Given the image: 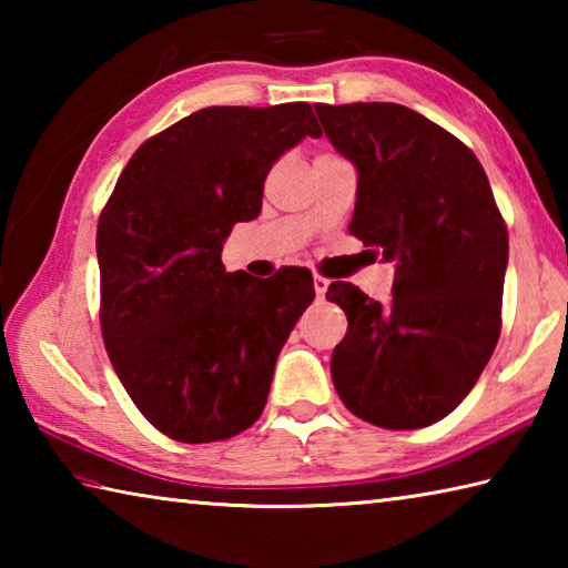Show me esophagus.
Returning <instances> with one entry per match:
<instances>
[{
	"mask_svg": "<svg viewBox=\"0 0 568 568\" xmlns=\"http://www.w3.org/2000/svg\"><path fill=\"white\" fill-rule=\"evenodd\" d=\"M313 287H315V297H321L325 295V291H328V277H323V275H313Z\"/></svg>",
	"mask_w": 568,
	"mask_h": 568,
	"instance_id": "34e87169",
	"label": "esophagus"
}]
</instances>
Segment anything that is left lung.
<instances>
[{"instance_id": "8db88e82", "label": "left lung", "mask_w": 568, "mask_h": 568, "mask_svg": "<svg viewBox=\"0 0 568 568\" xmlns=\"http://www.w3.org/2000/svg\"><path fill=\"white\" fill-rule=\"evenodd\" d=\"M315 112L358 170L351 235L396 263L386 305L351 283L325 293L348 315L333 386L373 426H430L468 396L501 335L506 223L478 158L416 110L353 102Z\"/></svg>"}]
</instances>
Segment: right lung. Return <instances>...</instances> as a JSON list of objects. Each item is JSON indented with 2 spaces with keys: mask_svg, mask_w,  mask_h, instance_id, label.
<instances>
[{
  "mask_svg": "<svg viewBox=\"0 0 568 568\" xmlns=\"http://www.w3.org/2000/svg\"><path fill=\"white\" fill-rule=\"evenodd\" d=\"M321 138L307 102L205 108L142 142L98 223L100 325L112 368L152 426L213 444L253 426L313 275L225 273L235 223L261 215L273 162Z\"/></svg>",
  "mask_w": 568,
  "mask_h": 568,
  "instance_id": "obj_1",
  "label": "right lung"
}]
</instances>
